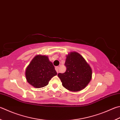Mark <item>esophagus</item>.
<instances>
[{"mask_svg":"<svg viewBox=\"0 0 120 120\" xmlns=\"http://www.w3.org/2000/svg\"><path fill=\"white\" fill-rule=\"evenodd\" d=\"M55 70H56V71L57 72H58V70H59V67H56L55 68Z\"/></svg>","mask_w":120,"mask_h":120,"instance_id":"34e87169","label":"esophagus"}]
</instances>
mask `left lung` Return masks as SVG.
<instances>
[{
    "label": "left lung",
    "instance_id": "8db88e82",
    "mask_svg": "<svg viewBox=\"0 0 120 120\" xmlns=\"http://www.w3.org/2000/svg\"><path fill=\"white\" fill-rule=\"evenodd\" d=\"M66 71L59 73L58 76L64 87L69 91L82 90L92 78V69L84 58L77 52H71L67 56L65 62Z\"/></svg>",
    "mask_w": 120,
    "mask_h": 120
}]
</instances>
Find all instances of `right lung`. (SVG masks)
Returning a JSON list of instances; mask_svg holds the SVG:
<instances>
[{"instance_id": "add662e5", "label": "right lung", "mask_w": 120, "mask_h": 120, "mask_svg": "<svg viewBox=\"0 0 120 120\" xmlns=\"http://www.w3.org/2000/svg\"><path fill=\"white\" fill-rule=\"evenodd\" d=\"M26 78L30 84L36 88L47 86L52 78L57 75L53 64L48 56H34L26 70Z\"/></svg>"}]
</instances>
